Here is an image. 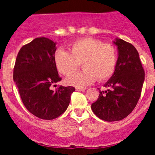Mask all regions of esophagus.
<instances>
[{
    "label": "esophagus",
    "instance_id": "esophagus-1",
    "mask_svg": "<svg viewBox=\"0 0 155 155\" xmlns=\"http://www.w3.org/2000/svg\"><path fill=\"white\" fill-rule=\"evenodd\" d=\"M75 88H76L77 91H84V90H86V87H75Z\"/></svg>",
    "mask_w": 155,
    "mask_h": 155
}]
</instances>
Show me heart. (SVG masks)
<instances>
[{
    "mask_svg": "<svg viewBox=\"0 0 155 155\" xmlns=\"http://www.w3.org/2000/svg\"><path fill=\"white\" fill-rule=\"evenodd\" d=\"M117 50L112 44L94 38H83L72 42L69 52L58 50L55 64L61 74L69 76L78 70L81 63L84 69L68 78V83L85 85L97 80L105 81L114 74L117 64Z\"/></svg>",
    "mask_w": 155,
    "mask_h": 155,
    "instance_id": "1",
    "label": "heart"
}]
</instances>
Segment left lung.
Instances as JSON below:
<instances>
[{"label":"left lung","mask_w":155,"mask_h":155,"mask_svg":"<svg viewBox=\"0 0 155 155\" xmlns=\"http://www.w3.org/2000/svg\"><path fill=\"white\" fill-rule=\"evenodd\" d=\"M118 46L119 57L113 75L105 84L107 91H100L91 104L93 113L108 122L126 118L136 107L141 94L144 70L139 53L131 43L120 39L113 42Z\"/></svg>","instance_id":"1"}]
</instances>
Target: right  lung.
<instances>
[{"instance_id": "right-lung-1", "label": "right lung", "mask_w": 155, "mask_h": 155, "mask_svg": "<svg viewBox=\"0 0 155 155\" xmlns=\"http://www.w3.org/2000/svg\"><path fill=\"white\" fill-rule=\"evenodd\" d=\"M56 43L46 37L34 39L20 49L14 67L13 79L28 112L42 120H53L68 109L72 86L52 85L61 81L55 64Z\"/></svg>"}]
</instances>
